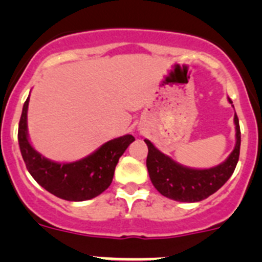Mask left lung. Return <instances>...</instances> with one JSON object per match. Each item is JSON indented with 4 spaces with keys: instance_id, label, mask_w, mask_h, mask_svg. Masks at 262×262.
<instances>
[{
    "instance_id": "1",
    "label": "left lung",
    "mask_w": 262,
    "mask_h": 262,
    "mask_svg": "<svg viewBox=\"0 0 262 262\" xmlns=\"http://www.w3.org/2000/svg\"><path fill=\"white\" fill-rule=\"evenodd\" d=\"M231 102V99H228ZM236 124V146L226 161L221 165L205 170L185 167L172 158L163 155L148 139L147 168L153 186L168 199L182 203H195L207 199L221 189L233 173L239 158L241 130L238 118L234 114Z\"/></svg>"
}]
</instances>
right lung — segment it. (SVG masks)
Wrapping results in <instances>:
<instances>
[{
  "label": "right lung",
  "mask_w": 262,
  "mask_h": 262,
  "mask_svg": "<svg viewBox=\"0 0 262 262\" xmlns=\"http://www.w3.org/2000/svg\"><path fill=\"white\" fill-rule=\"evenodd\" d=\"M29 97L18 123V146L34 180L50 194L68 202L96 198L110 186L120 156L134 142L130 134L112 139L87 157L71 163L53 162L35 150L28 138Z\"/></svg>",
  "instance_id": "add662e5"
}]
</instances>
